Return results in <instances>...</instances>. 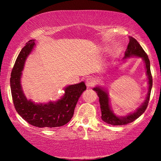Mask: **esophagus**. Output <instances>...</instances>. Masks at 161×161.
<instances>
[{
  "label": "esophagus",
  "mask_w": 161,
  "mask_h": 161,
  "mask_svg": "<svg viewBox=\"0 0 161 161\" xmlns=\"http://www.w3.org/2000/svg\"><path fill=\"white\" fill-rule=\"evenodd\" d=\"M95 84V81L94 80V79L93 78H87L86 80V85L87 88H91V87H93Z\"/></svg>",
  "instance_id": "34e87169"
}]
</instances>
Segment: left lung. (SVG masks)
<instances>
[{"mask_svg":"<svg viewBox=\"0 0 161 161\" xmlns=\"http://www.w3.org/2000/svg\"><path fill=\"white\" fill-rule=\"evenodd\" d=\"M129 43L128 44L127 48H126L125 51V57L123 59H125L131 57H141L143 61H145V68L147 70L146 73L148 78L149 91L144 103H142L141 106H140L139 108H137V110L133 113H131V114L126 115L125 117H119V116L116 115L111 110L110 104H109V98L107 91L104 88L100 86L93 88V91L96 92L99 97V101H100V108L102 111V120L106 123H107V124L111 125L118 126L127 125L129 123L133 122L135 119L139 118L145 111L147 107L152 88V76L151 73V70H150V61L147 54H146L144 50L142 49V47L140 45L137 41H136V39L133 38L132 36H129Z\"/></svg>","mask_w":161,"mask_h":161,"instance_id":"8db88e82","label":"left lung"}]
</instances>
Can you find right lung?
I'll list each match as a JSON object with an SVG mask.
<instances>
[{"mask_svg": "<svg viewBox=\"0 0 161 161\" xmlns=\"http://www.w3.org/2000/svg\"><path fill=\"white\" fill-rule=\"evenodd\" d=\"M35 40H30L16 58L10 77V86L16 111L23 119L37 127H57L67 124L73 118L75 106L81 93L86 89L84 81L64 88L60 100L46 104H35L26 98L20 84L22 70L27 57L35 46Z\"/></svg>", "mask_w": 161, "mask_h": 161, "instance_id": "right-lung-1", "label": "right lung"}]
</instances>
